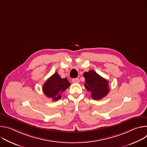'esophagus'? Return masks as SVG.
I'll return each mask as SVG.
<instances>
[{"mask_svg": "<svg viewBox=\"0 0 147 147\" xmlns=\"http://www.w3.org/2000/svg\"><path fill=\"white\" fill-rule=\"evenodd\" d=\"M72 82H73V83H79L80 80H79V78H74V79L72 80Z\"/></svg>", "mask_w": 147, "mask_h": 147, "instance_id": "obj_1", "label": "esophagus"}]
</instances>
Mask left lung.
I'll return each mask as SVG.
<instances>
[{"mask_svg":"<svg viewBox=\"0 0 147 147\" xmlns=\"http://www.w3.org/2000/svg\"><path fill=\"white\" fill-rule=\"evenodd\" d=\"M83 76L86 80L85 87L91 92V96L94 99H101L109 93V81L95 71L90 70L88 72H85Z\"/></svg>","mask_w":147,"mask_h":147,"instance_id":"obj_1","label":"left lung"}]
</instances>
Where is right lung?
<instances>
[{
	"instance_id": "right-lung-1",
	"label": "right lung",
	"mask_w": 147,
	"mask_h": 147,
	"mask_svg": "<svg viewBox=\"0 0 147 147\" xmlns=\"http://www.w3.org/2000/svg\"><path fill=\"white\" fill-rule=\"evenodd\" d=\"M70 85L71 84L66 78H61L56 72L44 83L42 91L47 97L53 101H56L61 98L62 92Z\"/></svg>"
}]
</instances>
